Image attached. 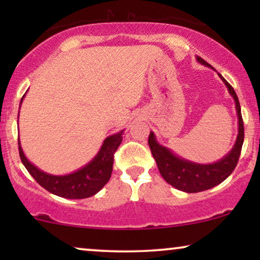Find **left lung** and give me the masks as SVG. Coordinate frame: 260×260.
<instances>
[{
    "mask_svg": "<svg viewBox=\"0 0 260 260\" xmlns=\"http://www.w3.org/2000/svg\"><path fill=\"white\" fill-rule=\"evenodd\" d=\"M197 60L202 65L212 67L200 56H197ZM218 74L220 79L226 85L229 93L232 95L234 102H236L238 115V136L236 143L229 154L214 163L201 165V163H195L180 157V156L174 154L169 148L163 147L156 141L155 134L152 131H150V135H149V147H150L151 154L154 156L162 177L174 188L186 191V193H199V191L211 189V188L221 183L222 181H225L236 168L241 152V147L244 143V123L237 93L233 90V87L227 83L225 78L220 73Z\"/></svg>",
    "mask_w": 260,
    "mask_h": 260,
    "instance_id": "obj_1",
    "label": "left lung"
}]
</instances>
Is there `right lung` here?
I'll return each mask as SVG.
<instances>
[{
	"label": "right lung",
	"mask_w": 260,
	"mask_h": 260,
	"mask_svg": "<svg viewBox=\"0 0 260 260\" xmlns=\"http://www.w3.org/2000/svg\"><path fill=\"white\" fill-rule=\"evenodd\" d=\"M26 95V94H24ZM24 95L21 99L22 103ZM19 119V117H17ZM123 131L106 137L101 150L87 165L67 175H52L45 173L28 161L21 148L19 138V154L23 166L34 180L49 193L66 199H85L93 197L108 183L112 174L113 155L122 143Z\"/></svg>",
	"instance_id": "obj_1"
}]
</instances>
